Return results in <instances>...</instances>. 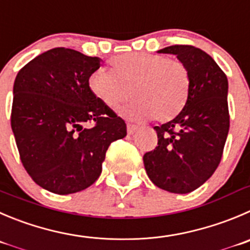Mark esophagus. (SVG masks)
I'll return each instance as SVG.
<instances>
[{
    "label": "esophagus",
    "mask_w": 250,
    "mask_h": 250,
    "mask_svg": "<svg viewBox=\"0 0 250 250\" xmlns=\"http://www.w3.org/2000/svg\"><path fill=\"white\" fill-rule=\"evenodd\" d=\"M126 127H127V134L129 135H134L135 132L139 130V127H137L136 125H131V124H127Z\"/></svg>",
    "instance_id": "34e87169"
}]
</instances>
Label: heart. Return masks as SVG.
<instances>
[{"label": "heart", "instance_id": "heart-1", "mask_svg": "<svg viewBox=\"0 0 250 250\" xmlns=\"http://www.w3.org/2000/svg\"><path fill=\"white\" fill-rule=\"evenodd\" d=\"M91 93L109 108L130 98L120 113L134 120L153 118L159 123L174 119L184 108L190 89L187 66L163 55L126 52L111 59L109 71L99 68L88 78Z\"/></svg>", "mask_w": 250, "mask_h": 250}]
</instances>
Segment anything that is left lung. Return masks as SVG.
<instances>
[{
  "label": "left lung",
  "mask_w": 250,
  "mask_h": 250,
  "mask_svg": "<svg viewBox=\"0 0 250 250\" xmlns=\"http://www.w3.org/2000/svg\"><path fill=\"white\" fill-rule=\"evenodd\" d=\"M158 52L177 55L187 66L190 89L183 110L153 127L158 146L145 153V169L161 189L188 194L213 174L222 158L229 130L227 76L208 54L191 45H172Z\"/></svg>",
  "instance_id": "1"
}]
</instances>
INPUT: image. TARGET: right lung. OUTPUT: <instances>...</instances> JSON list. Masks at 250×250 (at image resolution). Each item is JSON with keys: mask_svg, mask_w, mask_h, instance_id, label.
<instances>
[{"mask_svg": "<svg viewBox=\"0 0 250 250\" xmlns=\"http://www.w3.org/2000/svg\"><path fill=\"white\" fill-rule=\"evenodd\" d=\"M101 59L66 47L47 50L17 75L11 126L32 179L60 195L91 187L111 142L126 124L91 93L88 78Z\"/></svg>", "mask_w": 250, "mask_h": 250, "instance_id": "right-lung-1", "label": "right lung"}]
</instances>
